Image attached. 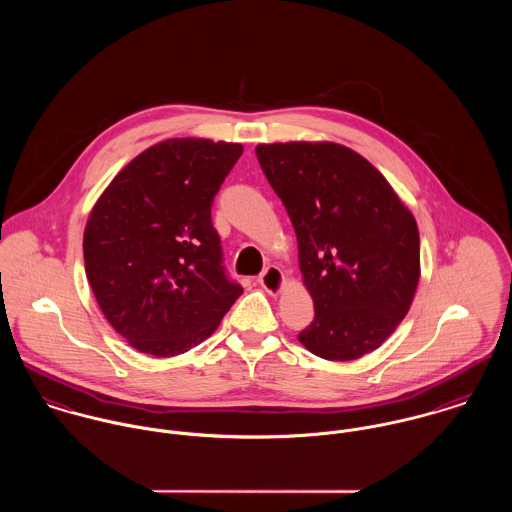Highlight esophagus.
I'll list each match as a JSON object with an SVG mask.
<instances>
[{
	"instance_id": "34e87169",
	"label": "esophagus",
	"mask_w": 512,
	"mask_h": 512,
	"mask_svg": "<svg viewBox=\"0 0 512 512\" xmlns=\"http://www.w3.org/2000/svg\"><path fill=\"white\" fill-rule=\"evenodd\" d=\"M258 284L270 295H280L286 286V276L278 266H268L258 278Z\"/></svg>"
}]
</instances>
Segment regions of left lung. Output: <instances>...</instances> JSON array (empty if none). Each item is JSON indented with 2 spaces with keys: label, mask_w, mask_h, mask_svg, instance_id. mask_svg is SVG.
I'll list each match as a JSON object with an SVG mask.
<instances>
[{
  "label": "left lung",
  "mask_w": 512,
  "mask_h": 512,
  "mask_svg": "<svg viewBox=\"0 0 512 512\" xmlns=\"http://www.w3.org/2000/svg\"><path fill=\"white\" fill-rule=\"evenodd\" d=\"M297 236V260L315 305L297 339L327 361L378 349L406 317L420 282L412 211L361 153L335 142L256 146Z\"/></svg>",
  "instance_id": "1"
}]
</instances>
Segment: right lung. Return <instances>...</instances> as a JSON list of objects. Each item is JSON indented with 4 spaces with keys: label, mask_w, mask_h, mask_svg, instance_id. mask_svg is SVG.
<instances>
[{
    "label": "right lung",
    "mask_w": 512,
    "mask_h": 512,
    "mask_svg": "<svg viewBox=\"0 0 512 512\" xmlns=\"http://www.w3.org/2000/svg\"><path fill=\"white\" fill-rule=\"evenodd\" d=\"M242 144L171 138L134 157L94 203L84 268L136 351L177 357L215 333L242 288L224 276L211 207Z\"/></svg>",
    "instance_id": "1"
}]
</instances>
